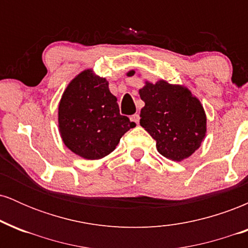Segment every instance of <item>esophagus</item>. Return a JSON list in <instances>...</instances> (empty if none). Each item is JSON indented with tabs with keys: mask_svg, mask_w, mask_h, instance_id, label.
<instances>
[{
	"mask_svg": "<svg viewBox=\"0 0 248 248\" xmlns=\"http://www.w3.org/2000/svg\"><path fill=\"white\" fill-rule=\"evenodd\" d=\"M130 120H132L133 122H135L136 124H139V122H140V115L134 114V115H132V118H130Z\"/></svg>",
	"mask_w": 248,
	"mask_h": 248,
	"instance_id": "1",
	"label": "esophagus"
}]
</instances>
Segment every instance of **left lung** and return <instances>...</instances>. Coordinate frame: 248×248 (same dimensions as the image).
<instances>
[{
	"label": "left lung",
	"instance_id": "obj_1",
	"mask_svg": "<svg viewBox=\"0 0 248 248\" xmlns=\"http://www.w3.org/2000/svg\"><path fill=\"white\" fill-rule=\"evenodd\" d=\"M134 73L130 70L126 75ZM139 93L144 101L140 124L156 141L162 156L181 162L199 149L206 136V114L189 88L160 79L155 84L146 80Z\"/></svg>",
	"mask_w": 248,
	"mask_h": 248
}]
</instances>
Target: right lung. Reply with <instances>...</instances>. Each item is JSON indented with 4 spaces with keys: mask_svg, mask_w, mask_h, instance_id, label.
<instances>
[{
    "mask_svg": "<svg viewBox=\"0 0 248 248\" xmlns=\"http://www.w3.org/2000/svg\"><path fill=\"white\" fill-rule=\"evenodd\" d=\"M118 99L106 78L92 69L81 71L69 82L58 105V129L64 144L85 160H100L136 126L120 114Z\"/></svg>",
    "mask_w": 248,
    "mask_h": 248,
    "instance_id": "obj_1",
    "label": "right lung"
}]
</instances>
